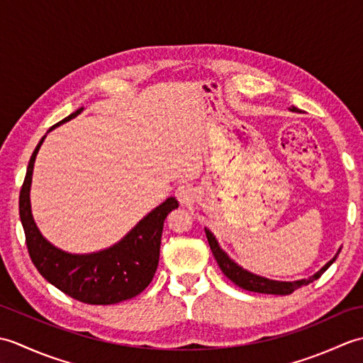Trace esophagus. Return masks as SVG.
Segmentation results:
<instances>
[{"instance_id": "esophagus-1", "label": "esophagus", "mask_w": 363, "mask_h": 363, "mask_svg": "<svg viewBox=\"0 0 363 363\" xmlns=\"http://www.w3.org/2000/svg\"><path fill=\"white\" fill-rule=\"evenodd\" d=\"M195 194H194V189L189 184H184V186H179L176 189V198L179 199L181 204H187L190 203L191 199H194Z\"/></svg>"}]
</instances>
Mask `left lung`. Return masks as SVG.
Here are the masks:
<instances>
[{
	"mask_svg": "<svg viewBox=\"0 0 363 363\" xmlns=\"http://www.w3.org/2000/svg\"><path fill=\"white\" fill-rule=\"evenodd\" d=\"M291 112H301L296 107H290ZM206 235H207V242L211 245V250L215 260H217V264L220 265L221 272L225 273L226 277H229L230 281H233L238 287H242L248 291H257V293H267V295H290L295 290H298L299 287H303V285H307L313 282L315 279H318V277L326 272V269L334 264L338 252L335 254L334 259H330L328 264L323 267L320 272L315 273L313 276H311L309 279H301V281H291V282H284V281H273V279H267V277H262L257 276L254 273L246 272L245 268H242L240 265H237L235 262L230 259L228 254L220 248V245L217 242V238L213 237V234L211 233L209 229H206Z\"/></svg>",
	"mask_w": 363,
	"mask_h": 363,
	"instance_id": "obj_1",
	"label": "left lung"
}]
</instances>
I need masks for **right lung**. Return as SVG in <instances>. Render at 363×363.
I'll use <instances>...</instances> for the list:
<instances>
[{"label":"right lung","mask_w":363,"mask_h":363,"mask_svg":"<svg viewBox=\"0 0 363 363\" xmlns=\"http://www.w3.org/2000/svg\"><path fill=\"white\" fill-rule=\"evenodd\" d=\"M84 107L59 121L56 126L74 118ZM56 126L50 128L52 130ZM30 156L25 182L20 191V218L25 229L30 260L46 281L65 295L86 304H117L142 293L152 281L159 265L160 238L167 215L179 203L168 198L137 223L118 243L91 254H70L56 248L40 234L30 213L29 190L38 150Z\"/></svg>","instance_id":"add662e5"}]
</instances>
